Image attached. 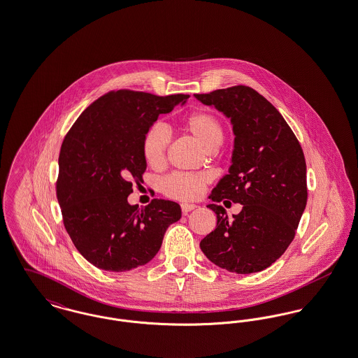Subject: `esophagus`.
<instances>
[{"instance_id": "esophagus-1", "label": "esophagus", "mask_w": 358, "mask_h": 358, "mask_svg": "<svg viewBox=\"0 0 358 358\" xmlns=\"http://www.w3.org/2000/svg\"><path fill=\"white\" fill-rule=\"evenodd\" d=\"M196 208H197V205L181 204V209H182V213H184V215H187L190 210H193V209H196Z\"/></svg>"}]
</instances>
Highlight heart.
Returning <instances> with one entry per match:
<instances>
[{"label": "heart", "mask_w": 358, "mask_h": 358, "mask_svg": "<svg viewBox=\"0 0 358 358\" xmlns=\"http://www.w3.org/2000/svg\"><path fill=\"white\" fill-rule=\"evenodd\" d=\"M182 129L205 152H213L215 149H217L224 138V130L220 120L205 111H197L187 115L182 122ZM169 142V131L161 123H155L146 131L142 149L143 157L150 166L161 168L165 164ZM206 178L204 176L190 173H173L162 180L161 189L171 199L187 201L200 197L204 192Z\"/></svg>", "instance_id": "obj_1"}]
</instances>
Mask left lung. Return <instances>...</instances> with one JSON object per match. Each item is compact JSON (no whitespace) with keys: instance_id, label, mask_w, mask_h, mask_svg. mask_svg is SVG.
I'll return each instance as SVG.
<instances>
[{"instance_id":"8db88e82","label":"left lung","mask_w":358,"mask_h":358,"mask_svg":"<svg viewBox=\"0 0 358 358\" xmlns=\"http://www.w3.org/2000/svg\"><path fill=\"white\" fill-rule=\"evenodd\" d=\"M194 98L229 118L235 134L228 174L209 196L213 204L206 205L217 225L200 248L229 273L263 271L285 254L306 208L303 150L280 113L251 87ZM224 199L243 204L242 212L228 220L215 204Z\"/></svg>"}]
</instances>
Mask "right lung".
Segmentation results:
<instances>
[{
    "label": "right lung",
    "instance_id": "obj_1",
    "mask_svg": "<svg viewBox=\"0 0 358 358\" xmlns=\"http://www.w3.org/2000/svg\"><path fill=\"white\" fill-rule=\"evenodd\" d=\"M187 98L111 91L85 110L64 138L56 196L69 238L95 267L124 273L149 263L169 225L181 219L174 201L154 199L139 209L127 197L148 166L146 131Z\"/></svg>",
    "mask_w": 358,
    "mask_h": 358
}]
</instances>
